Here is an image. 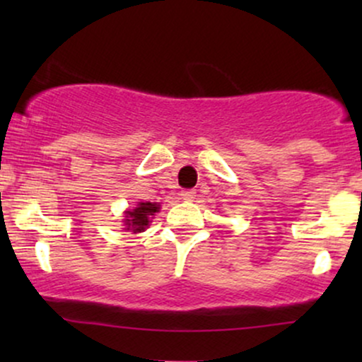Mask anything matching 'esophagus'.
<instances>
[{"label":"esophagus","instance_id":"1","mask_svg":"<svg viewBox=\"0 0 362 362\" xmlns=\"http://www.w3.org/2000/svg\"><path fill=\"white\" fill-rule=\"evenodd\" d=\"M182 199H184V201H194L195 199V190H184V192H182Z\"/></svg>","mask_w":362,"mask_h":362}]
</instances>
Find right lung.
<instances>
[{
	"mask_svg": "<svg viewBox=\"0 0 362 362\" xmlns=\"http://www.w3.org/2000/svg\"><path fill=\"white\" fill-rule=\"evenodd\" d=\"M158 211H160L158 202H139L134 209L126 211V219H124L126 230L132 233H141L149 226L151 218Z\"/></svg>",
	"mask_w": 362,
	"mask_h": 362,
	"instance_id": "right-lung-1",
	"label": "right lung"
}]
</instances>
